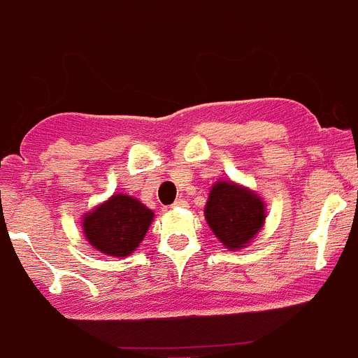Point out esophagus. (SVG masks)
<instances>
[{"mask_svg": "<svg viewBox=\"0 0 358 358\" xmlns=\"http://www.w3.org/2000/svg\"><path fill=\"white\" fill-rule=\"evenodd\" d=\"M185 206H187V204H185L184 199H176V201H174V204H173V208H185Z\"/></svg>", "mask_w": 358, "mask_h": 358, "instance_id": "34e87169", "label": "esophagus"}]
</instances>
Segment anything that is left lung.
I'll list each match as a JSON object with an SVG mask.
<instances>
[{"label":"left lung","mask_w":358,"mask_h":358,"mask_svg":"<svg viewBox=\"0 0 358 358\" xmlns=\"http://www.w3.org/2000/svg\"><path fill=\"white\" fill-rule=\"evenodd\" d=\"M204 215L213 234L227 249H241L264 227L266 206L255 191L234 182H215Z\"/></svg>","instance_id":"left-lung-1"}]
</instances>
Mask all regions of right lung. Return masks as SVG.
Returning a JSON list of instances; mask_svg holds the SVG:
<instances>
[{
    "label": "right lung",
    "instance_id": "add662e5",
    "mask_svg": "<svg viewBox=\"0 0 358 358\" xmlns=\"http://www.w3.org/2000/svg\"><path fill=\"white\" fill-rule=\"evenodd\" d=\"M154 212L129 195H113L83 217V234L108 256L131 255L145 238Z\"/></svg>",
    "mask_w": 358,
    "mask_h": 358
}]
</instances>
